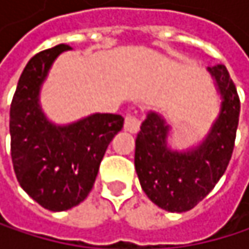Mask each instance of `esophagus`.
I'll return each instance as SVG.
<instances>
[{
  "label": "esophagus",
  "mask_w": 249,
  "mask_h": 249,
  "mask_svg": "<svg viewBox=\"0 0 249 249\" xmlns=\"http://www.w3.org/2000/svg\"><path fill=\"white\" fill-rule=\"evenodd\" d=\"M140 125H141V121H140V118H138L137 115H131V114H129V115L125 117V131H128V132H131V134H135V132H138Z\"/></svg>",
  "instance_id": "34e87169"
}]
</instances>
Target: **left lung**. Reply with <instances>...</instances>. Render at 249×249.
<instances>
[{"label": "left lung", "mask_w": 249, "mask_h": 249, "mask_svg": "<svg viewBox=\"0 0 249 249\" xmlns=\"http://www.w3.org/2000/svg\"><path fill=\"white\" fill-rule=\"evenodd\" d=\"M221 108L206 135L189 148L176 150L169 137L172 126L150 111L135 138V172L148 199L169 212L195 208L215 187L231 160L239 121V98L224 65L208 68Z\"/></svg>", "instance_id": "obj_1"}]
</instances>
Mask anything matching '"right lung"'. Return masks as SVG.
<instances>
[{"instance_id":"right-lung-1","label":"right lung","mask_w":249,"mask_h":249,"mask_svg":"<svg viewBox=\"0 0 249 249\" xmlns=\"http://www.w3.org/2000/svg\"><path fill=\"white\" fill-rule=\"evenodd\" d=\"M68 44L37 53L20 76L10 109L11 159L25 193L52 212L83 202L98 176L99 164L124 118L90 114L71 124H54L40 105V92Z\"/></svg>"}]
</instances>
